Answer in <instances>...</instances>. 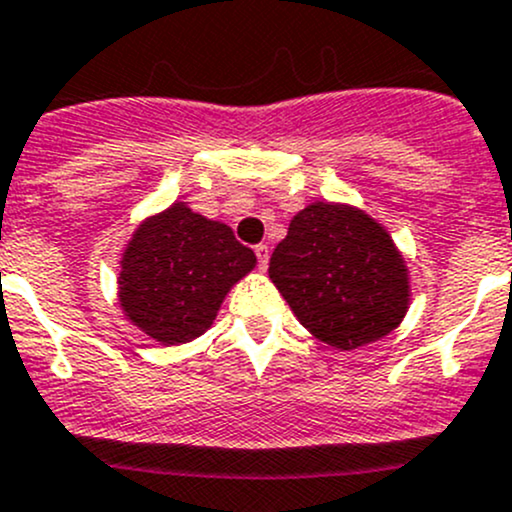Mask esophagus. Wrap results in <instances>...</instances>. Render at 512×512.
<instances>
[{"label": "esophagus", "instance_id": "1", "mask_svg": "<svg viewBox=\"0 0 512 512\" xmlns=\"http://www.w3.org/2000/svg\"><path fill=\"white\" fill-rule=\"evenodd\" d=\"M255 255H257V267H260V270H267V262H270V247L257 245Z\"/></svg>", "mask_w": 512, "mask_h": 512}]
</instances>
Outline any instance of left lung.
Here are the masks:
<instances>
[{
    "mask_svg": "<svg viewBox=\"0 0 512 512\" xmlns=\"http://www.w3.org/2000/svg\"><path fill=\"white\" fill-rule=\"evenodd\" d=\"M270 279L299 324L336 351L385 338L412 301L395 240L351 203L314 201L294 215L270 257Z\"/></svg>",
    "mask_w": 512,
    "mask_h": 512,
    "instance_id": "8db88e82",
    "label": "left lung"
}]
</instances>
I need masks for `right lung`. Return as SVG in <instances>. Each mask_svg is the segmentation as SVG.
<instances>
[{"label":"right lung","instance_id":"right-lung-1","mask_svg":"<svg viewBox=\"0 0 512 512\" xmlns=\"http://www.w3.org/2000/svg\"><path fill=\"white\" fill-rule=\"evenodd\" d=\"M257 257L230 225L171 203L134 228L117 274L125 319L161 346H179L213 326L220 304Z\"/></svg>","mask_w":512,"mask_h":512}]
</instances>
